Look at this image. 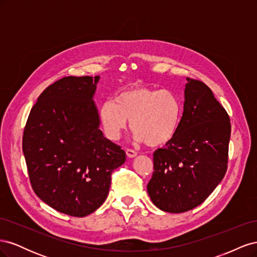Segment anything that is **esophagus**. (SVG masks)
Wrapping results in <instances>:
<instances>
[{
    "mask_svg": "<svg viewBox=\"0 0 257 257\" xmlns=\"http://www.w3.org/2000/svg\"><path fill=\"white\" fill-rule=\"evenodd\" d=\"M126 155L128 158H135L137 155V152L133 149H126Z\"/></svg>",
    "mask_w": 257,
    "mask_h": 257,
    "instance_id": "esophagus-1",
    "label": "esophagus"
}]
</instances>
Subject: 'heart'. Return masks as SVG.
Returning a JSON list of instances; mask_svg holds the SVG:
<instances>
[{"mask_svg":"<svg viewBox=\"0 0 257 257\" xmlns=\"http://www.w3.org/2000/svg\"><path fill=\"white\" fill-rule=\"evenodd\" d=\"M182 103L174 92L149 87H134L121 92L99 108L105 135L118 141L131 121L134 138L150 147L168 143L178 131Z\"/></svg>","mask_w":257,"mask_h":257,"instance_id":"heart-1","label":"heart"}]
</instances>
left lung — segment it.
Instances as JSON below:
<instances>
[{"label":"left lung","instance_id":"obj_1","mask_svg":"<svg viewBox=\"0 0 257 257\" xmlns=\"http://www.w3.org/2000/svg\"><path fill=\"white\" fill-rule=\"evenodd\" d=\"M184 109L176 135L153 153L147 185L152 203L181 213L204 203L227 170L230 120L203 81L186 78Z\"/></svg>","mask_w":257,"mask_h":257}]
</instances>
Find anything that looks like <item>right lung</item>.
Listing matches in <instances>:
<instances>
[{
  "label": "right lung",
  "instance_id": "right-lung-1",
  "mask_svg": "<svg viewBox=\"0 0 257 257\" xmlns=\"http://www.w3.org/2000/svg\"><path fill=\"white\" fill-rule=\"evenodd\" d=\"M98 76H68L46 88L30 111L22 151L44 203L72 216L102 206L125 152L103 136L93 94Z\"/></svg>",
  "mask_w": 257,
  "mask_h": 257
}]
</instances>
